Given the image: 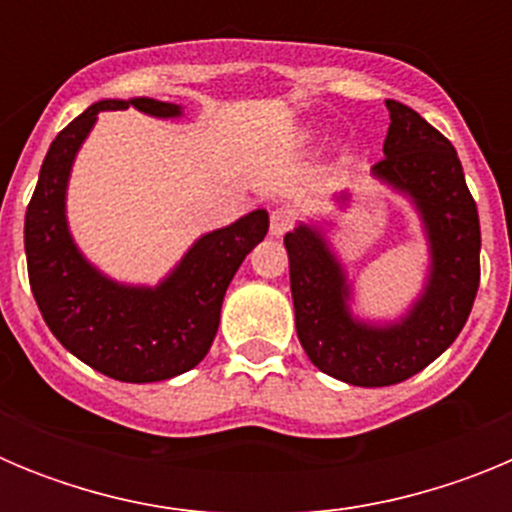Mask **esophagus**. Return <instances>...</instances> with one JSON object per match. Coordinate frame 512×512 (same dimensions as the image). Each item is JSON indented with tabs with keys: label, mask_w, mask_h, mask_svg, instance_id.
Instances as JSON below:
<instances>
[{
	"label": "esophagus",
	"mask_w": 512,
	"mask_h": 512,
	"mask_svg": "<svg viewBox=\"0 0 512 512\" xmlns=\"http://www.w3.org/2000/svg\"><path fill=\"white\" fill-rule=\"evenodd\" d=\"M292 223H295V215L289 210H284V207H279V210L271 212L269 217V233L274 235V238H279V235H284L292 228Z\"/></svg>",
	"instance_id": "obj_1"
}]
</instances>
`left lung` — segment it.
Instances as JSON below:
<instances>
[{
  "mask_svg": "<svg viewBox=\"0 0 512 512\" xmlns=\"http://www.w3.org/2000/svg\"><path fill=\"white\" fill-rule=\"evenodd\" d=\"M379 184L413 207L428 248L420 292L395 318L354 310L356 287L330 241L333 220H300L284 235L297 338L320 372L354 387H387L418 374L454 343L479 287V215L454 146L408 104L387 99ZM351 207V192L333 197Z\"/></svg>",
  "mask_w": 512,
  "mask_h": 512,
  "instance_id": "8db88e82",
  "label": "left lung"
}]
</instances>
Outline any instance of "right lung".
I'll return each mask as SVG.
<instances>
[{
    "label": "right lung",
    "mask_w": 512,
    "mask_h": 512,
    "mask_svg": "<svg viewBox=\"0 0 512 512\" xmlns=\"http://www.w3.org/2000/svg\"><path fill=\"white\" fill-rule=\"evenodd\" d=\"M128 107L158 120L184 117L182 104L130 97L99 99L69 122L45 153L27 205L25 256L33 297L61 346L107 377L146 384L179 377L205 359L228 284L264 241L269 212L259 207L202 233L158 284L117 282L104 274L74 241L66 200L71 169L99 112Z\"/></svg>",
    "instance_id": "right-lung-1"
}]
</instances>
